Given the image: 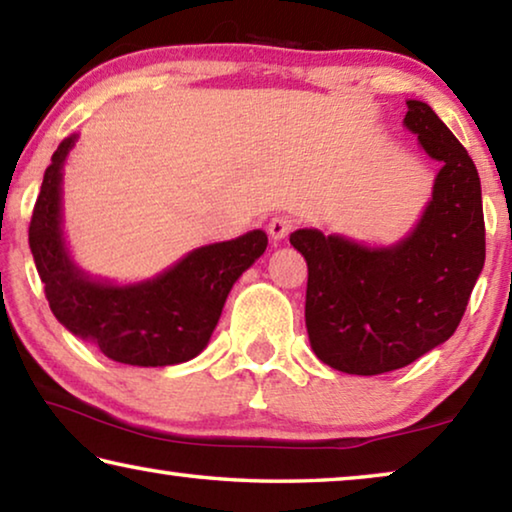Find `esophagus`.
<instances>
[{
	"label": "esophagus",
	"instance_id": "1",
	"mask_svg": "<svg viewBox=\"0 0 512 512\" xmlns=\"http://www.w3.org/2000/svg\"><path fill=\"white\" fill-rule=\"evenodd\" d=\"M292 227H294V220L292 218H289V216H276V218L269 220L266 230H269L273 241H280V239H285L289 232H292Z\"/></svg>",
	"mask_w": 512,
	"mask_h": 512
}]
</instances>
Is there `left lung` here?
<instances>
[{
  "label": "left lung",
  "instance_id": "obj_1",
  "mask_svg": "<svg viewBox=\"0 0 512 512\" xmlns=\"http://www.w3.org/2000/svg\"><path fill=\"white\" fill-rule=\"evenodd\" d=\"M404 126L439 160L432 200L407 239L368 248L296 230L308 262L305 326L319 361L349 375L404 368L455 333L485 264V220L474 160L430 105L407 101Z\"/></svg>",
  "mask_w": 512,
  "mask_h": 512
}]
</instances>
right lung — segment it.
Here are the masks:
<instances>
[{"label": "right lung", "instance_id": "add662e5", "mask_svg": "<svg viewBox=\"0 0 512 512\" xmlns=\"http://www.w3.org/2000/svg\"><path fill=\"white\" fill-rule=\"evenodd\" d=\"M75 140L66 137L52 154L29 223V248L52 315L117 363L163 368L190 361L209 345L232 285L269 239L253 230L202 246L135 285L89 278L68 255L61 232V167Z\"/></svg>", "mask_w": 512, "mask_h": 512}]
</instances>
